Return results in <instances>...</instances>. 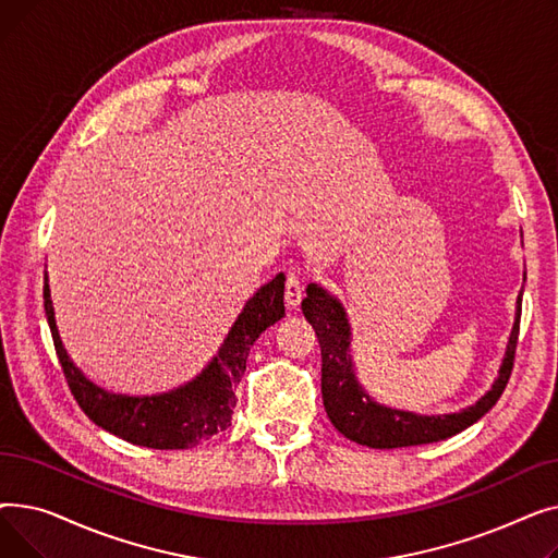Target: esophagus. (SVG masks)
<instances>
[{
  "instance_id": "esophagus-1",
  "label": "esophagus",
  "mask_w": 558,
  "mask_h": 558,
  "mask_svg": "<svg viewBox=\"0 0 558 558\" xmlns=\"http://www.w3.org/2000/svg\"><path fill=\"white\" fill-rule=\"evenodd\" d=\"M303 301V282L296 269L287 271V280H284V303L289 307H296Z\"/></svg>"
}]
</instances>
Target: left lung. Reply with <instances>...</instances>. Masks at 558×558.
Instances as JSON below:
<instances>
[{
    "instance_id": "1",
    "label": "left lung",
    "mask_w": 558,
    "mask_h": 558,
    "mask_svg": "<svg viewBox=\"0 0 558 558\" xmlns=\"http://www.w3.org/2000/svg\"><path fill=\"white\" fill-rule=\"evenodd\" d=\"M520 305L522 303L518 299L515 324L509 337L507 355L490 391L459 414L416 416L409 412H398V409L379 407L368 398V393H364L353 371V360H350L348 353L350 328L345 312L341 303L332 299L326 289L310 284L307 299L301 307L320 345V393H324L328 418L350 441L379 450L444 441V438L471 427L488 409H493V404L500 400L502 391L507 389L520 332Z\"/></svg>"
}]
</instances>
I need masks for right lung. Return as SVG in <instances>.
I'll return each mask as SVG.
<instances>
[{"label": "right lung", "instance_id": "1", "mask_svg": "<svg viewBox=\"0 0 558 558\" xmlns=\"http://www.w3.org/2000/svg\"><path fill=\"white\" fill-rule=\"evenodd\" d=\"M45 314L51 330L58 362L63 366L68 387L85 416L106 432L129 444L156 450H187L208 441L230 425L232 409L238 404L234 387L242 383L246 360L255 339L284 316V276L257 289L244 312L234 320L219 355L196 379L185 387L160 396H117L93 385L68 357L56 330L49 284L45 274Z\"/></svg>", "mask_w": 558, "mask_h": 558}]
</instances>
